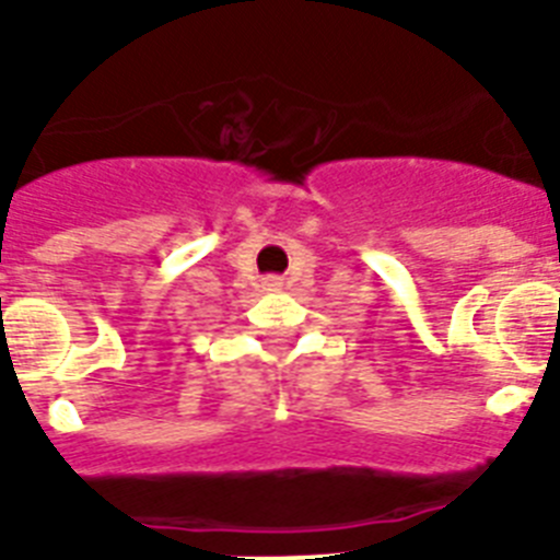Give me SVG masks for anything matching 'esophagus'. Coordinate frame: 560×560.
Returning a JSON list of instances; mask_svg holds the SVG:
<instances>
[{"label":"esophagus","instance_id":"34e87169","mask_svg":"<svg viewBox=\"0 0 560 560\" xmlns=\"http://www.w3.org/2000/svg\"><path fill=\"white\" fill-rule=\"evenodd\" d=\"M281 281L279 279H267V290H279Z\"/></svg>","mask_w":560,"mask_h":560}]
</instances>
